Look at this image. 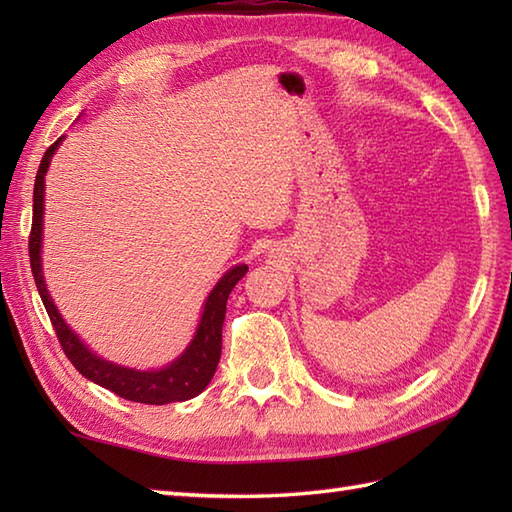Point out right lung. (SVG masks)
I'll list each match as a JSON object with an SVG mask.
<instances>
[{
	"mask_svg": "<svg viewBox=\"0 0 512 512\" xmlns=\"http://www.w3.org/2000/svg\"><path fill=\"white\" fill-rule=\"evenodd\" d=\"M63 143V136L57 143L50 145L46 154L41 158V165L35 178V193H32V231L28 239L30 250V268L32 277L39 290V297L46 306L48 317L54 325L65 356L70 358L72 365L79 369L92 383L101 385L105 389L114 391L121 398L132 402H145V405H167V402H184L195 398L211 383V378L220 363L222 354V325L226 317V299L239 279L246 275L248 266L237 264L228 268L220 277V281L213 286L209 297L204 301L202 317L191 343L184 347V352L171 361L169 365L160 369H136L125 367L112 361H105L96 352H92L88 345L81 341L68 323L63 321L61 312L54 306V301L48 292L46 279H43V266H41V242H43V211H46V202H43V193H46V173L50 167V160L54 151Z\"/></svg>",
	"mask_w": 512,
	"mask_h": 512,
	"instance_id": "obj_1",
	"label": "right lung"
}]
</instances>
